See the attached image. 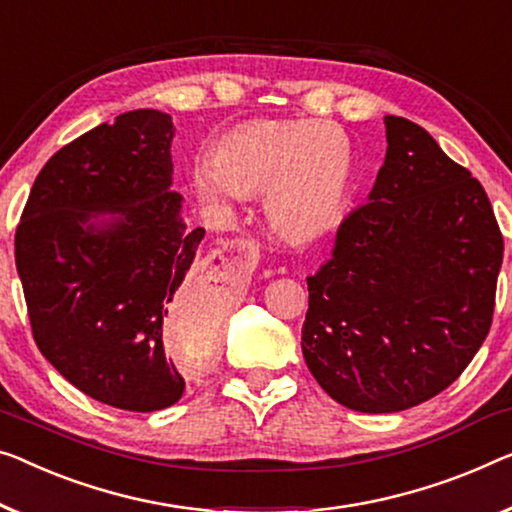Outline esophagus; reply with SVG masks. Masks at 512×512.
I'll return each mask as SVG.
<instances>
[{
  "mask_svg": "<svg viewBox=\"0 0 512 512\" xmlns=\"http://www.w3.org/2000/svg\"><path fill=\"white\" fill-rule=\"evenodd\" d=\"M230 248L239 250V253H246L248 259H255L257 257V243L253 239H234Z\"/></svg>",
  "mask_w": 512,
  "mask_h": 512,
  "instance_id": "obj_1",
  "label": "esophagus"
}]
</instances>
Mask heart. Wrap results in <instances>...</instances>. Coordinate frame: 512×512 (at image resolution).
I'll return each instance as SVG.
<instances>
[{"instance_id":"heart-1","label":"heart","mask_w":512,"mask_h":512,"mask_svg":"<svg viewBox=\"0 0 512 512\" xmlns=\"http://www.w3.org/2000/svg\"><path fill=\"white\" fill-rule=\"evenodd\" d=\"M352 179V147L329 121H248L197 160L193 186L211 204L264 190L271 227L289 239L322 234L340 218Z\"/></svg>"}]
</instances>
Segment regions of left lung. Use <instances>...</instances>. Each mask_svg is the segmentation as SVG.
Returning <instances> with one entry per match:
<instances>
[{"instance_id": "left-lung-1", "label": "left lung", "mask_w": 512, "mask_h": 512, "mask_svg": "<svg viewBox=\"0 0 512 512\" xmlns=\"http://www.w3.org/2000/svg\"><path fill=\"white\" fill-rule=\"evenodd\" d=\"M386 160L308 276L303 358L335 402L416 407L462 375L492 326L503 236L483 186L414 121L384 117Z\"/></svg>"}]
</instances>
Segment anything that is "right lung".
<instances>
[{"mask_svg": "<svg viewBox=\"0 0 512 512\" xmlns=\"http://www.w3.org/2000/svg\"><path fill=\"white\" fill-rule=\"evenodd\" d=\"M172 117L131 110L61 147L15 232V266L41 354L89 398L158 411L186 381L165 356L167 319L213 335L218 301L190 271L204 227L188 230L172 190Z\"/></svg>", "mask_w": 512, "mask_h": 512, "instance_id": "1", "label": "right lung"}]
</instances>
